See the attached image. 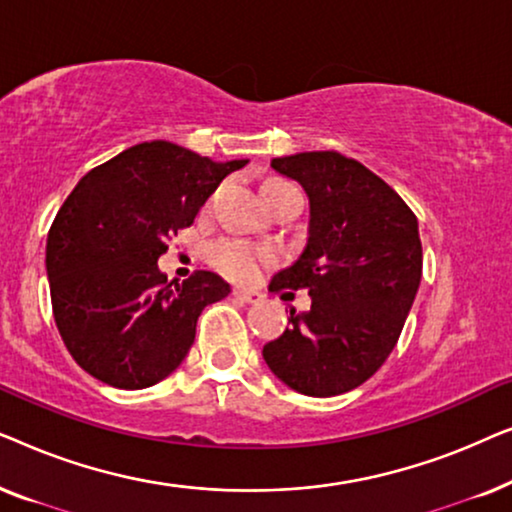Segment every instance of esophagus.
Listing matches in <instances>:
<instances>
[{
    "instance_id": "obj_1",
    "label": "esophagus",
    "mask_w": 512,
    "mask_h": 512,
    "mask_svg": "<svg viewBox=\"0 0 512 512\" xmlns=\"http://www.w3.org/2000/svg\"><path fill=\"white\" fill-rule=\"evenodd\" d=\"M233 296L244 300V303H258V300H263V293L251 289H233Z\"/></svg>"
}]
</instances>
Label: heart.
I'll list each match as a JSON object with an SVG mask.
<instances>
[{
	"label": "heart",
	"mask_w": 512,
	"mask_h": 512,
	"mask_svg": "<svg viewBox=\"0 0 512 512\" xmlns=\"http://www.w3.org/2000/svg\"><path fill=\"white\" fill-rule=\"evenodd\" d=\"M279 186H286V181L268 179L263 181L261 193L275 191ZM209 263H212L221 275L235 279V282H251V279L261 275L268 265L275 263V254H272L270 249L258 247L254 242L240 240V237H226V240L212 244V249H209Z\"/></svg>",
	"instance_id": "1"
}]
</instances>
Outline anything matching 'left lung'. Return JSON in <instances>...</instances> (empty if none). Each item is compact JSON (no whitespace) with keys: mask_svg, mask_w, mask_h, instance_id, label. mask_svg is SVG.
<instances>
[{"mask_svg":"<svg viewBox=\"0 0 512 512\" xmlns=\"http://www.w3.org/2000/svg\"><path fill=\"white\" fill-rule=\"evenodd\" d=\"M310 200L307 244L270 291L307 289L312 307L263 347L284 384L338 396L373 377L403 331L422 279L417 216L394 188L338 151L272 158ZM289 296V293H286Z\"/></svg>","mask_w":512,"mask_h":512,"instance_id":"1","label":"left lung"}]
</instances>
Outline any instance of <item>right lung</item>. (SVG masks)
<instances>
[{
	"mask_svg": "<svg viewBox=\"0 0 512 512\" xmlns=\"http://www.w3.org/2000/svg\"><path fill=\"white\" fill-rule=\"evenodd\" d=\"M247 163H214L156 139L93 167L67 195L48 230L46 272L55 324L86 373L144 389L186 359L200 312L230 286L209 270L167 282L158 258Z\"/></svg>",
	"mask_w": 512,
	"mask_h": 512,
	"instance_id": "obj_1",
	"label": "right lung"
}]
</instances>
